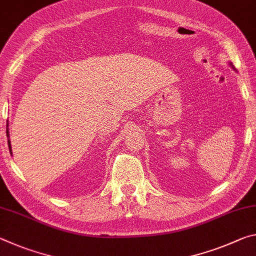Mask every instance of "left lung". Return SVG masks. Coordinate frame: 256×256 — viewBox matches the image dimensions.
Segmentation results:
<instances>
[{
  "mask_svg": "<svg viewBox=\"0 0 256 256\" xmlns=\"http://www.w3.org/2000/svg\"><path fill=\"white\" fill-rule=\"evenodd\" d=\"M230 66H232V64H230Z\"/></svg>",
  "mask_w": 256,
  "mask_h": 256,
  "instance_id": "8db88e82",
  "label": "left lung"
}]
</instances>
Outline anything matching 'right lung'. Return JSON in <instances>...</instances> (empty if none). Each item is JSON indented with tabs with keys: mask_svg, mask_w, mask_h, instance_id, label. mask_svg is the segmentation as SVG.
I'll list each match as a JSON object with an SVG mask.
<instances>
[{
	"mask_svg": "<svg viewBox=\"0 0 256 256\" xmlns=\"http://www.w3.org/2000/svg\"><path fill=\"white\" fill-rule=\"evenodd\" d=\"M6 134H8V131H6ZM8 149H10V151H11V144H10V140L8 141Z\"/></svg>",
	"mask_w": 256,
	"mask_h": 256,
	"instance_id": "1",
	"label": "right lung"
}]
</instances>
